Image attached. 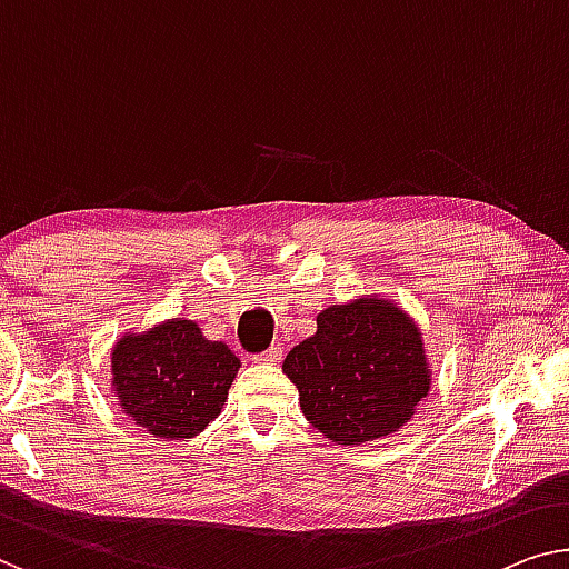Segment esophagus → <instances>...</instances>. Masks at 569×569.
I'll use <instances>...</instances> for the list:
<instances>
[{"mask_svg": "<svg viewBox=\"0 0 569 569\" xmlns=\"http://www.w3.org/2000/svg\"><path fill=\"white\" fill-rule=\"evenodd\" d=\"M281 358H283V347L273 345L270 350L256 355V362H268V366H276V362H281Z\"/></svg>", "mask_w": 569, "mask_h": 569, "instance_id": "34e87169", "label": "esophagus"}]
</instances>
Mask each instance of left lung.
Instances as JSON below:
<instances>
[{"instance_id": "obj_1", "label": "left lung", "mask_w": 569, "mask_h": 569, "mask_svg": "<svg viewBox=\"0 0 569 569\" xmlns=\"http://www.w3.org/2000/svg\"><path fill=\"white\" fill-rule=\"evenodd\" d=\"M283 372L299 388L303 417L337 445L393 435L431 388L417 321L378 296L321 311Z\"/></svg>"}]
</instances>
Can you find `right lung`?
I'll list each match as a JSON object with an SVG mask.
<instances>
[{"instance_id": "add662e5", "label": "right lung", "mask_w": 569, "mask_h": 569, "mask_svg": "<svg viewBox=\"0 0 569 569\" xmlns=\"http://www.w3.org/2000/svg\"><path fill=\"white\" fill-rule=\"evenodd\" d=\"M240 360L197 321L168 319L127 332L112 350V391L122 411L158 439H191L222 413Z\"/></svg>"}]
</instances>
